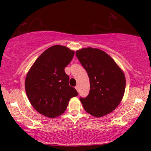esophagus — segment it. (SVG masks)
<instances>
[{
  "mask_svg": "<svg viewBox=\"0 0 151 151\" xmlns=\"http://www.w3.org/2000/svg\"><path fill=\"white\" fill-rule=\"evenodd\" d=\"M75 88H76V90L77 91V92H78V91H79V87H78V85L75 86Z\"/></svg>",
  "mask_w": 151,
  "mask_h": 151,
  "instance_id": "esophagus-1",
  "label": "esophagus"
}]
</instances>
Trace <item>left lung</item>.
<instances>
[{
    "label": "left lung",
    "instance_id": "obj_1",
    "mask_svg": "<svg viewBox=\"0 0 151 151\" xmlns=\"http://www.w3.org/2000/svg\"><path fill=\"white\" fill-rule=\"evenodd\" d=\"M76 55L87 72L90 92L80 101L85 111L97 117L111 113L123 98L126 79L119 65L104 51L87 47L76 50Z\"/></svg>",
    "mask_w": 151,
    "mask_h": 151
}]
</instances>
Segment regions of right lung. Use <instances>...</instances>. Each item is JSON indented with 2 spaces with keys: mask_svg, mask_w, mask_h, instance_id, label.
I'll return each instance as SVG.
<instances>
[{
  "mask_svg": "<svg viewBox=\"0 0 151 151\" xmlns=\"http://www.w3.org/2000/svg\"><path fill=\"white\" fill-rule=\"evenodd\" d=\"M75 51L62 45H54L40 55L27 73L25 91L30 104L39 113L48 118L59 116L70 99L78 95L68 85L65 68Z\"/></svg>",
  "mask_w": 151,
  "mask_h": 151,
  "instance_id": "right-lung-1",
  "label": "right lung"
}]
</instances>
